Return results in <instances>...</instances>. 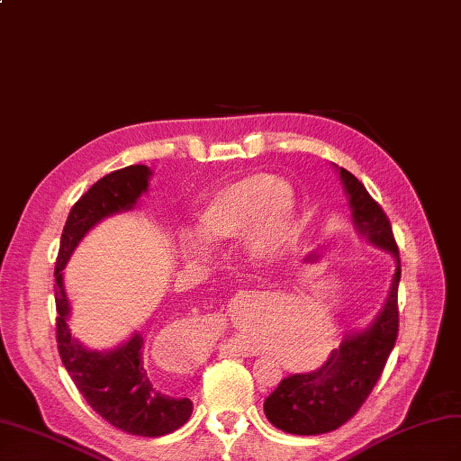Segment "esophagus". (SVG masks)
<instances>
[{"mask_svg": "<svg viewBox=\"0 0 461 461\" xmlns=\"http://www.w3.org/2000/svg\"><path fill=\"white\" fill-rule=\"evenodd\" d=\"M228 348H230V352L238 354V357H255L257 354V348L245 339H231L228 343Z\"/></svg>", "mask_w": 461, "mask_h": 461, "instance_id": "1", "label": "esophagus"}]
</instances>
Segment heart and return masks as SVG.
<instances>
[{
    "mask_svg": "<svg viewBox=\"0 0 461 461\" xmlns=\"http://www.w3.org/2000/svg\"><path fill=\"white\" fill-rule=\"evenodd\" d=\"M198 231L206 241L235 240L249 231V247L257 255H278L296 241V198L290 186L275 175H247L206 200L198 212ZM181 247L185 253H191L198 247V240L185 233ZM305 327L310 333L294 339V348L305 352L294 362L315 364L331 350L333 329L327 321H313Z\"/></svg>",
    "mask_w": 461,
    "mask_h": 461,
    "instance_id": "1",
    "label": "heart"
}]
</instances>
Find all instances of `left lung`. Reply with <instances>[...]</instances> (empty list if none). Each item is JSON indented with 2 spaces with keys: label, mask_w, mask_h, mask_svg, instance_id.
Returning <instances> with one entry per match:
<instances>
[{
  "label": "left lung",
  "mask_w": 461,
  "mask_h": 461,
  "mask_svg": "<svg viewBox=\"0 0 461 461\" xmlns=\"http://www.w3.org/2000/svg\"><path fill=\"white\" fill-rule=\"evenodd\" d=\"M340 181L348 194L358 231L374 245L392 253L397 268L384 310L366 331L345 337L320 368L285 377L265 399L267 419L290 434H325L343 427L357 415L380 380L399 333L401 261L392 223L384 208L350 171L340 167Z\"/></svg>",
  "instance_id": "8db88e82"
}]
</instances>
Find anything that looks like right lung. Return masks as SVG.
<instances>
[{
    "instance_id": "1",
    "label": "right lung",
    "mask_w": 461,
    "mask_h": 461,
    "mask_svg": "<svg viewBox=\"0 0 461 461\" xmlns=\"http://www.w3.org/2000/svg\"><path fill=\"white\" fill-rule=\"evenodd\" d=\"M151 171L146 165L104 175L69 210L54 268L56 296V340L58 352L79 393L89 407L114 429L134 436L169 434L181 429L193 412V401L173 397L151 384L144 364V339H132L111 352L81 347L68 329L69 303L64 290L62 270L81 238L97 221L116 212L130 210L141 193L148 191Z\"/></svg>"
}]
</instances>
